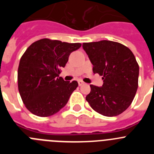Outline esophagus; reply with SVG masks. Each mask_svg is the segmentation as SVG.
<instances>
[{
  "label": "esophagus",
  "instance_id": "esophagus-1",
  "mask_svg": "<svg viewBox=\"0 0 154 154\" xmlns=\"http://www.w3.org/2000/svg\"><path fill=\"white\" fill-rule=\"evenodd\" d=\"M79 86H81V85H85V82H84L83 81H82V80H79Z\"/></svg>",
  "mask_w": 154,
  "mask_h": 154
}]
</instances>
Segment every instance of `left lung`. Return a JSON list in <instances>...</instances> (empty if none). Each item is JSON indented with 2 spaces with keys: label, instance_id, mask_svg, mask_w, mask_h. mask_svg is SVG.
<instances>
[{
  "label": "left lung",
  "instance_id": "left-lung-1",
  "mask_svg": "<svg viewBox=\"0 0 154 154\" xmlns=\"http://www.w3.org/2000/svg\"><path fill=\"white\" fill-rule=\"evenodd\" d=\"M82 48L93 65V73L103 79L102 87L90 85L85 99L101 115H119L130 106L138 88L139 65L135 56L126 46L112 41L83 43Z\"/></svg>",
  "mask_w": 154,
  "mask_h": 154
}]
</instances>
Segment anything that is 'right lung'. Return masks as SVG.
Listing matches in <instances>:
<instances>
[{
  "label": "right lung",
  "instance_id": "1",
  "mask_svg": "<svg viewBox=\"0 0 154 154\" xmlns=\"http://www.w3.org/2000/svg\"><path fill=\"white\" fill-rule=\"evenodd\" d=\"M81 45L43 38L27 48L19 63L17 85L23 103L31 113L50 116L66 105L78 82L64 81L59 77L60 69Z\"/></svg>",
  "mask_w": 154,
  "mask_h": 154
}]
</instances>
